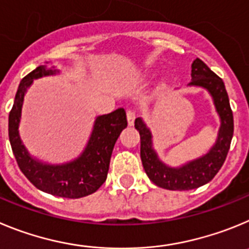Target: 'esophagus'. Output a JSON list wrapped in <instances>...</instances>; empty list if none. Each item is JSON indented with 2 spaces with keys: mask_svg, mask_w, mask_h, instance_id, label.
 Returning <instances> with one entry per match:
<instances>
[{
  "mask_svg": "<svg viewBox=\"0 0 249 249\" xmlns=\"http://www.w3.org/2000/svg\"><path fill=\"white\" fill-rule=\"evenodd\" d=\"M126 118H127V124L131 126V125H134V122H135V118H136V114L135 111L131 110V109H129V110L126 111Z\"/></svg>",
  "mask_w": 249,
  "mask_h": 249,
  "instance_id": "esophagus-1",
  "label": "esophagus"
}]
</instances>
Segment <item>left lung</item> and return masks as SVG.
I'll return each instance as SVG.
<instances>
[{
  "label": "left lung",
  "mask_w": 249,
  "mask_h": 249,
  "mask_svg": "<svg viewBox=\"0 0 249 249\" xmlns=\"http://www.w3.org/2000/svg\"><path fill=\"white\" fill-rule=\"evenodd\" d=\"M191 78L189 87H200L207 90L221 122L216 141L205 155L187 161L181 166H169L161 161L154 149L151 130L142 118L135 119V129L140 134V158L145 172L156 186L172 191L194 190L210 182L222 167L233 136V114L223 80L198 58L191 66Z\"/></svg>",
  "instance_id": "obj_1"
}]
</instances>
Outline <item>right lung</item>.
Wrapping results in <instances>:
<instances>
[{
	"instance_id": "obj_1",
	"label": "right lung",
	"mask_w": 249,
	"mask_h": 249,
	"mask_svg": "<svg viewBox=\"0 0 249 249\" xmlns=\"http://www.w3.org/2000/svg\"><path fill=\"white\" fill-rule=\"evenodd\" d=\"M58 73L59 71L44 64L21 80L8 116V138L19 169L38 190L53 196L80 198L97 191L107 180L114 145L127 126L126 113L119 108L110 114L97 116L86 147L74 160L48 163L33 158L22 142L18 130L24 95L33 80Z\"/></svg>"
}]
</instances>
